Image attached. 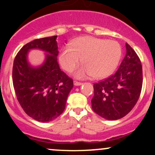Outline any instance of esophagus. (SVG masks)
<instances>
[{
  "mask_svg": "<svg viewBox=\"0 0 155 155\" xmlns=\"http://www.w3.org/2000/svg\"><path fill=\"white\" fill-rule=\"evenodd\" d=\"M73 83H74L75 86H79V85H82V82H77V81H74V82H73Z\"/></svg>",
  "mask_w": 155,
  "mask_h": 155,
  "instance_id": "obj_1",
  "label": "esophagus"
}]
</instances>
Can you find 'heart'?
<instances>
[{
    "instance_id": "b5f03b06",
    "label": "heart",
    "mask_w": 155,
    "mask_h": 155,
    "mask_svg": "<svg viewBox=\"0 0 155 155\" xmlns=\"http://www.w3.org/2000/svg\"><path fill=\"white\" fill-rule=\"evenodd\" d=\"M121 55V46L115 40L93 37H82L72 43V47L65 46L59 54V61L67 71H72L80 61L84 65L76 70L79 79L91 76L102 79L115 70Z\"/></svg>"
}]
</instances>
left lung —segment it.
I'll list each match as a JSON object with an SVG mask.
<instances>
[{
  "label": "left lung",
  "mask_w": 155,
  "mask_h": 155,
  "mask_svg": "<svg viewBox=\"0 0 155 155\" xmlns=\"http://www.w3.org/2000/svg\"><path fill=\"white\" fill-rule=\"evenodd\" d=\"M126 55L116 73L94 84L91 107L107 120H118L127 115L140 97L143 86V68L138 55L126 43Z\"/></svg>",
  "instance_id": "obj_1"
}]
</instances>
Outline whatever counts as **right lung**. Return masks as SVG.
Segmentation results:
<instances>
[{
    "label": "right lung",
    "mask_w": 155,
    "mask_h": 155,
    "mask_svg": "<svg viewBox=\"0 0 155 155\" xmlns=\"http://www.w3.org/2000/svg\"><path fill=\"white\" fill-rule=\"evenodd\" d=\"M56 39L57 36L44 37L25 44L15 56L12 67V83L18 103L28 115L43 123L53 121L64 112L73 87V79L59 68ZM31 49L46 52L40 66L28 62Z\"/></svg>",
    "instance_id": "add662e5"
}]
</instances>
